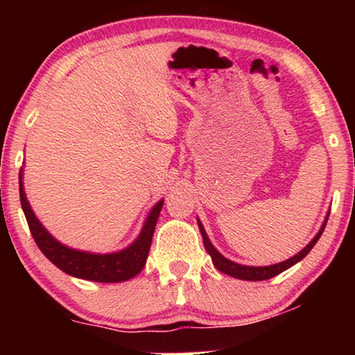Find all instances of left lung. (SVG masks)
I'll use <instances>...</instances> for the list:
<instances>
[{"label":"left lung","instance_id":"obj_1","mask_svg":"<svg viewBox=\"0 0 355 355\" xmlns=\"http://www.w3.org/2000/svg\"><path fill=\"white\" fill-rule=\"evenodd\" d=\"M327 221H328V216H327V220H324V223L322 225V227H320V231L317 232V236H315L313 239L309 242L307 247H304V249L300 250L297 255L291 257V259H288L286 261H281V263L270 265V266H245V265L236 263V261L227 260L226 257H223L220 252H218L215 247H213L210 239H208V236H207L205 230H203L200 220H197L198 230H200V232H202L203 245H205L207 252H208V254H210L211 260H213V265H215L216 268L221 271V273H226V275L232 276V278L244 279V281H263V279H270V278H273V276H276V275L283 273L284 270L291 268V266L295 265V263H297V261L302 260L304 257L307 255L309 252L313 249V245L317 244V241L320 239V236L323 234L324 226H327Z\"/></svg>","mask_w":355,"mask_h":355}]
</instances>
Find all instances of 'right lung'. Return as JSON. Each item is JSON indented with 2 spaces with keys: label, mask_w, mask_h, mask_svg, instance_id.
I'll return each instance as SVG.
<instances>
[{
  "label": "right lung",
  "mask_w": 355,
  "mask_h": 355,
  "mask_svg": "<svg viewBox=\"0 0 355 355\" xmlns=\"http://www.w3.org/2000/svg\"><path fill=\"white\" fill-rule=\"evenodd\" d=\"M19 196H21V205L28 230H31L38 249L43 252V255L51 263H55L64 273L80 279L96 281V283H121V281L134 278L135 275L142 271L145 261H147L150 245H152V237L159 211H162L163 200H159L152 208L139 237L129 247L114 252V254H90V252L66 247L42 226V223L37 220L35 213L28 205L26 192H24L22 171L19 173Z\"/></svg>",
  "instance_id": "obj_1"
}]
</instances>
